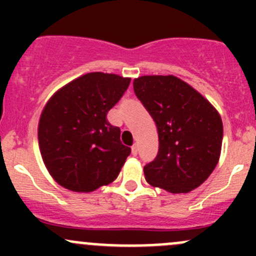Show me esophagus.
Instances as JSON below:
<instances>
[{"mask_svg":"<svg viewBox=\"0 0 256 256\" xmlns=\"http://www.w3.org/2000/svg\"><path fill=\"white\" fill-rule=\"evenodd\" d=\"M131 152H132V154H134V156H136V154H138V144H134V146L131 147Z\"/></svg>","mask_w":256,"mask_h":256,"instance_id":"34e87169","label":"esophagus"}]
</instances>
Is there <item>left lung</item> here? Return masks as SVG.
I'll list each match as a JSON object with an SVG mask.
<instances>
[{"label":"left lung","mask_w":256,"mask_h":256,"mask_svg":"<svg viewBox=\"0 0 256 256\" xmlns=\"http://www.w3.org/2000/svg\"><path fill=\"white\" fill-rule=\"evenodd\" d=\"M134 90L156 122L158 152L144 167L146 180L171 193L200 187L218 164L223 124L197 90L174 76H144Z\"/></svg>","instance_id":"left-lung-1"}]
</instances>
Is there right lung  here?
<instances>
[{"label": "right lung", "mask_w": 256, "mask_h": 256, "mask_svg": "<svg viewBox=\"0 0 256 256\" xmlns=\"http://www.w3.org/2000/svg\"><path fill=\"white\" fill-rule=\"evenodd\" d=\"M130 78L88 73L59 89L38 125L40 154L50 176L73 192H92L116 180L131 154L106 115Z\"/></svg>", "instance_id": "right-lung-1"}]
</instances>
